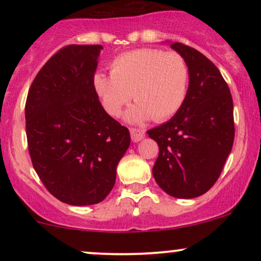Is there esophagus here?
<instances>
[{
    "label": "esophagus",
    "instance_id": "1",
    "mask_svg": "<svg viewBox=\"0 0 261 261\" xmlns=\"http://www.w3.org/2000/svg\"><path fill=\"white\" fill-rule=\"evenodd\" d=\"M130 134L134 142H140L141 140L145 139V130H141V128H130Z\"/></svg>",
    "mask_w": 261,
    "mask_h": 261
}]
</instances>
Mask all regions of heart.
Here are the masks:
<instances>
[{
    "mask_svg": "<svg viewBox=\"0 0 261 261\" xmlns=\"http://www.w3.org/2000/svg\"><path fill=\"white\" fill-rule=\"evenodd\" d=\"M188 88L184 58L158 49L120 54L110 64V74L97 72L93 77V89L109 115H120L134 95L137 103L125 114L130 122L170 119L181 109Z\"/></svg>",
    "mask_w": 261,
    "mask_h": 261,
    "instance_id": "heart-1",
    "label": "heart"
}]
</instances>
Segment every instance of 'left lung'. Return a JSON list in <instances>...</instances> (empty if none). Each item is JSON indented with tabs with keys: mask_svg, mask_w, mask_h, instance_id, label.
Returning <instances> with one entry per match:
<instances>
[{
	"mask_svg": "<svg viewBox=\"0 0 261 261\" xmlns=\"http://www.w3.org/2000/svg\"><path fill=\"white\" fill-rule=\"evenodd\" d=\"M189 68L188 95L181 109L148 130L160 153L154 180L178 199L203 195L217 181L234 141L233 100L218 68L193 47L170 43Z\"/></svg>",
	"mask_w": 261,
	"mask_h": 261,
	"instance_id": "left-lung-1",
	"label": "left lung"
}]
</instances>
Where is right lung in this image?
<instances>
[{"instance_id": "add662e5", "label": "right lung", "mask_w": 261, "mask_h": 261, "mask_svg": "<svg viewBox=\"0 0 261 261\" xmlns=\"http://www.w3.org/2000/svg\"><path fill=\"white\" fill-rule=\"evenodd\" d=\"M101 45H68L33 81L25 131L33 167L60 201L94 205L112 191L130 133L101 107L93 77Z\"/></svg>"}]
</instances>
